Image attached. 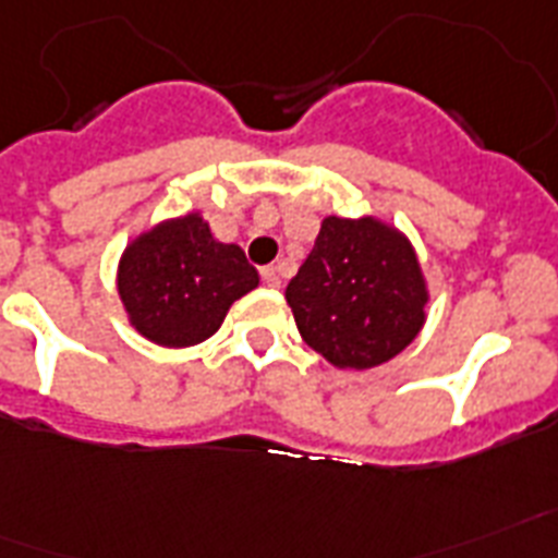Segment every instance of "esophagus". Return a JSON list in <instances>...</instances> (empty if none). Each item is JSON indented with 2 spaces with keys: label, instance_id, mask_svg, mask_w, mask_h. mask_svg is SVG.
I'll return each instance as SVG.
<instances>
[{
  "label": "esophagus",
  "instance_id": "esophagus-1",
  "mask_svg": "<svg viewBox=\"0 0 558 558\" xmlns=\"http://www.w3.org/2000/svg\"><path fill=\"white\" fill-rule=\"evenodd\" d=\"M262 282L268 284V288H279V284H282V279H279V270H276L274 265L262 268Z\"/></svg>",
  "mask_w": 558,
  "mask_h": 558
}]
</instances>
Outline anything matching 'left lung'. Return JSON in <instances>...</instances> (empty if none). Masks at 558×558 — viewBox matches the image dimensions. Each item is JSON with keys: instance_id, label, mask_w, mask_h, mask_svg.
I'll return each mask as SVG.
<instances>
[{"instance_id": "obj_1", "label": "left lung", "mask_w": 558, "mask_h": 558, "mask_svg": "<svg viewBox=\"0 0 558 558\" xmlns=\"http://www.w3.org/2000/svg\"><path fill=\"white\" fill-rule=\"evenodd\" d=\"M284 299L313 351L336 367L367 371L416 339L427 290L411 242L393 228L371 216H328Z\"/></svg>"}]
</instances>
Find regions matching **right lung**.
<instances>
[{"instance_id": "right-lung-1", "label": "right lung", "mask_w": 558, "mask_h": 558, "mask_svg": "<svg viewBox=\"0 0 558 558\" xmlns=\"http://www.w3.org/2000/svg\"><path fill=\"white\" fill-rule=\"evenodd\" d=\"M256 284L259 274L242 247L216 242L196 214L142 233L119 262V296L131 325L165 348L205 342Z\"/></svg>"}]
</instances>
